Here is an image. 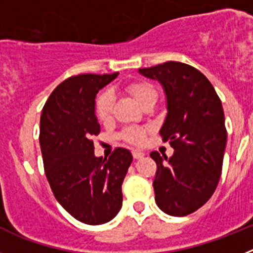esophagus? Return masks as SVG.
<instances>
[{
	"instance_id": "34e87169",
	"label": "esophagus",
	"mask_w": 253,
	"mask_h": 253,
	"mask_svg": "<svg viewBox=\"0 0 253 253\" xmlns=\"http://www.w3.org/2000/svg\"><path fill=\"white\" fill-rule=\"evenodd\" d=\"M144 152H142V151H138V149H134L133 151V157L135 158V160H139V158H143L144 157Z\"/></svg>"
}]
</instances>
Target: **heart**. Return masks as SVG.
Instances as JSON below:
<instances>
[{"instance_id": "1", "label": "heart", "mask_w": 253, "mask_h": 253, "mask_svg": "<svg viewBox=\"0 0 253 253\" xmlns=\"http://www.w3.org/2000/svg\"><path fill=\"white\" fill-rule=\"evenodd\" d=\"M125 90L128 91L140 105L151 96H156V90L153 88V86L142 81L130 82L125 86ZM113 105L114 97L109 91H104L97 96L95 102V113L100 122L105 123L110 120L111 115H113ZM120 137L130 144L140 146L146 140V129L139 128V126H126L122 130Z\"/></svg>"}]
</instances>
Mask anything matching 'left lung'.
<instances>
[{"instance_id": "obj_1", "label": "left lung", "mask_w": 253, "mask_h": 253, "mask_svg": "<svg viewBox=\"0 0 253 253\" xmlns=\"http://www.w3.org/2000/svg\"><path fill=\"white\" fill-rule=\"evenodd\" d=\"M139 73L157 80L167 99V115L160 134L175 152L161 157L153 181L156 203L169 215L194 213L211 198L222 175L227 129L222 101L199 69L166 62Z\"/></svg>"}]
</instances>
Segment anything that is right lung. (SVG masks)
Listing matches in <instances>:
<instances>
[{
	"mask_svg": "<svg viewBox=\"0 0 253 253\" xmlns=\"http://www.w3.org/2000/svg\"><path fill=\"white\" fill-rule=\"evenodd\" d=\"M119 73L72 76L50 93L40 116L39 143L44 171L55 199L86 224L109 222L119 213L122 185L133 156L115 148L96 157L92 138L100 133L95 97Z\"/></svg>",
	"mask_w": 253,
	"mask_h": 253,
	"instance_id": "obj_1",
	"label": "right lung"
}]
</instances>
